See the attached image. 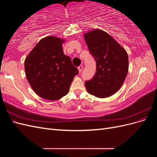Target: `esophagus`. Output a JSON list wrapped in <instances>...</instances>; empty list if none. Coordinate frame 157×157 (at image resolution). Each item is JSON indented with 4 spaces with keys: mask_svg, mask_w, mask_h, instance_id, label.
Segmentation results:
<instances>
[{
    "mask_svg": "<svg viewBox=\"0 0 157 157\" xmlns=\"http://www.w3.org/2000/svg\"><path fill=\"white\" fill-rule=\"evenodd\" d=\"M82 68H83V67H82V65H80V66H78V71H79V73H80L82 71Z\"/></svg>",
    "mask_w": 157,
    "mask_h": 157,
    "instance_id": "obj_1",
    "label": "esophagus"
}]
</instances>
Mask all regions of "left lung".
<instances>
[{
	"label": "left lung",
	"mask_w": 157,
	"mask_h": 157,
	"mask_svg": "<svg viewBox=\"0 0 157 157\" xmlns=\"http://www.w3.org/2000/svg\"><path fill=\"white\" fill-rule=\"evenodd\" d=\"M90 54L96 61V72L85 81L87 91L103 98L112 96L121 88L128 71L126 50L108 33L96 29L84 35Z\"/></svg>",
	"instance_id": "left-lung-1"
}]
</instances>
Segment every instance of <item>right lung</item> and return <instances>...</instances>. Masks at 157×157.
I'll return each mask as SVG.
<instances>
[{"label":"right lung","mask_w":157,"mask_h":157,"mask_svg":"<svg viewBox=\"0 0 157 157\" xmlns=\"http://www.w3.org/2000/svg\"><path fill=\"white\" fill-rule=\"evenodd\" d=\"M64 40L48 36L40 40L25 60L26 77L40 97L57 100L67 95L78 71L62 49Z\"/></svg>","instance_id":"add662e5"}]
</instances>
